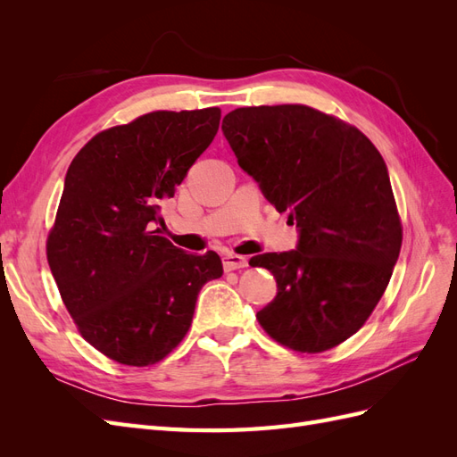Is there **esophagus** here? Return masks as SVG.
Returning <instances> with one entry per match:
<instances>
[{
    "label": "esophagus",
    "instance_id": "1",
    "mask_svg": "<svg viewBox=\"0 0 457 457\" xmlns=\"http://www.w3.org/2000/svg\"><path fill=\"white\" fill-rule=\"evenodd\" d=\"M223 267H225V270L245 269V267H247V257L237 255V253H227V255L223 257Z\"/></svg>",
    "mask_w": 457,
    "mask_h": 457
}]
</instances>
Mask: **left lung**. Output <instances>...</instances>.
Returning a JSON list of instances; mask_svg holds the SVG:
<instances>
[{
  "label": "left lung",
  "mask_w": 457,
  "mask_h": 457,
  "mask_svg": "<svg viewBox=\"0 0 457 457\" xmlns=\"http://www.w3.org/2000/svg\"><path fill=\"white\" fill-rule=\"evenodd\" d=\"M223 133L240 168L299 227L297 250L262 253L278 294L257 320L297 353L354 336L379 303L403 245L386 165L351 123L305 104L245 106Z\"/></svg>",
  "instance_id": "1"
}]
</instances>
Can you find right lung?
Listing matches in <instances>:
<instances>
[{
	"mask_svg": "<svg viewBox=\"0 0 457 457\" xmlns=\"http://www.w3.org/2000/svg\"><path fill=\"white\" fill-rule=\"evenodd\" d=\"M219 120L217 106L156 110L96 133L68 168L47 261L81 337L110 361L160 362L187 336L202 286L223 274L215 252L187 253L152 230Z\"/></svg>",
	"mask_w": 457,
	"mask_h": 457,
	"instance_id": "right-lung-1",
	"label": "right lung"
}]
</instances>
